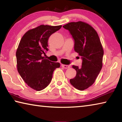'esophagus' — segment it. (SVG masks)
<instances>
[{
    "mask_svg": "<svg viewBox=\"0 0 122 122\" xmlns=\"http://www.w3.org/2000/svg\"><path fill=\"white\" fill-rule=\"evenodd\" d=\"M61 66L63 68H65V69H68V68H69V66L66 65H63V64H62Z\"/></svg>",
    "mask_w": 122,
    "mask_h": 122,
    "instance_id": "34e87169",
    "label": "esophagus"
}]
</instances>
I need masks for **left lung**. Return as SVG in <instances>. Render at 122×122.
<instances>
[{"label":"left lung","instance_id":"1","mask_svg":"<svg viewBox=\"0 0 122 122\" xmlns=\"http://www.w3.org/2000/svg\"><path fill=\"white\" fill-rule=\"evenodd\" d=\"M63 27L68 30L74 40V50L82 60L81 67L73 66L76 76L70 80L80 90L89 87L95 81L102 68L104 51L97 33L90 25L82 21L71 22Z\"/></svg>","mask_w":122,"mask_h":122}]
</instances>
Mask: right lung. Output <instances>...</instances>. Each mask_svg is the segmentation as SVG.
Returning a JSON list of instances; mask_svg holds the SVG:
<instances>
[{"label": "right lung", "instance_id": "right-lung-1", "mask_svg": "<svg viewBox=\"0 0 122 122\" xmlns=\"http://www.w3.org/2000/svg\"><path fill=\"white\" fill-rule=\"evenodd\" d=\"M62 26L41 25L28 30L20 40L16 51L18 73L25 83L40 91L50 83L54 70L60 64L46 59L43 55L48 51V41L51 34Z\"/></svg>", "mask_w": 122, "mask_h": 122}]
</instances>
